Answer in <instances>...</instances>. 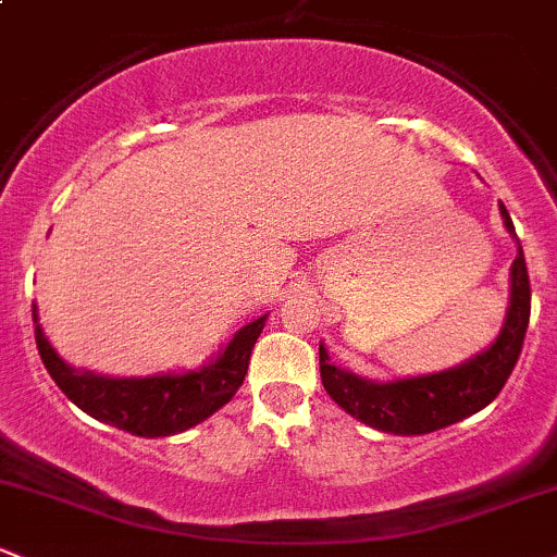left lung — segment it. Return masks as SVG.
<instances>
[{
  "mask_svg": "<svg viewBox=\"0 0 557 557\" xmlns=\"http://www.w3.org/2000/svg\"><path fill=\"white\" fill-rule=\"evenodd\" d=\"M502 223L516 238L518 255L510 265V302H507L505 324L488 348H483L468 361L433 374L400 376V380H367L343 367H334L332 358L319 345L321 382L329 398L369 428L393 435H424L433 430L462 422L465 417L486 409L499 396L507 376L516 369L525 329L531 315V286L525 271L523 247L516 236L510 212L499 201Z\"/></svg>",
  "mask_w": 557,
  "mask_h": 557,
  "instance_id": "8db88e82",
  "label": "left lung"
}]
</instances>
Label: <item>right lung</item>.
I'll list each match as a JSON object with an SVG mask.
<instances>
[{"instance_id":"obj_1","label":"right lung","mask_w":557,"mask_h":557,"mask_svg":"<svg viewBox=\"0 0 557 557\" xmlns=\"http://www.w3.org/2000/svg\"><path fill=\"white\" fill-rule=\"evenodd\" d=\"M34 308V334L41 363L71 404L79 406L98 422L140 435V438H166L205 422L236 396L249 369V356L265 326L268 313L249 321L233 334L218 352L199 369L161 372L148 376H111L76 369L63 361L52 348L39 324V308Z\"/></svg>"}]
</instances>
